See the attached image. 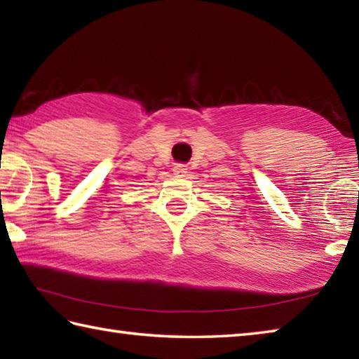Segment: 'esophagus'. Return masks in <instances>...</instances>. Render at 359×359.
<instances>
[{
    "label": "esophagus",
    "mask_w": 359,
    "mask_h": 359,
    "mask_svg": "<svg viewBox=\"0 0 359 359\" xmlns=\"http://www.w3.org/2000/svg\"><path fill=\"white\" fill-rule=\"evenodd\" d=\"M188 170V168L185 166V165H175L174 166V175H177V177H184V175H187V171Z\"/></svg>",
    "instance_id": "34e87169"
}]
</instances>
